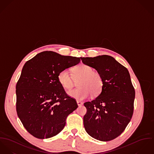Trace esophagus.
Masks as SVG:
<instances>
[{"label": "esophagus", "instance_id": "34e87169", "mask_svg": "<svg viewBox=\"0 0 154 154\" xmlns=\"http://www.w3.org/2000/svg\"><path fill=\"white\" fill-rule=\"evenodd\" d=\"M77 104L79 105V106H82V105H83V102H80V101H77Z\"/></svg>", "mask_w": 154, "mask_h": 154}]
</instances>
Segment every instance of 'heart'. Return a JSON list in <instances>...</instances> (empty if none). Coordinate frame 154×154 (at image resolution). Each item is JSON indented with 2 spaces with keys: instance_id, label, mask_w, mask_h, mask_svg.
<instances>
[{
  "instance_id": "obj_1",
  "label": "heart",
  "mask_w": 154,
  "mask_h": 154,
  "mask_svg": "<svg viewBox=\"0 0 154 154\" xmlns=\"http://www.w3.org/2000/svg\"><path fill=\"white\" fill-rule=\"evenodd\" d=\"M58 79L63 87L70 90L79 80V88L69 91V96L77 100H83L91 94L93 97L99 95L102 91L104 80L102 74L94 71L91 67L86 64H80L72 69V76L69 69H65L60 72Z\"/></svg>"
}]
</instances>
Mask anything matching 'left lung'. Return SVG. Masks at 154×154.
I'll return each mask as SVG.
<instances>
[{"label": "left lung", "instance_id": "8db88e82", "mask_svg": "<svg viewBox=\"0 0 154 154\" xmlns=\"http://www.w3.org/2000/svg\"><path fill=\"white\" fill-rule=\"evenodd\" d=\"M81 60L100 72L104 80L101 93L84 103L87 109L83 118L85 131L101 141L113 140L125 131L134 113L135 91L129 72L109 55Z\"/></svg>", "mask_w": 154, "mask_h": 154}]
</instances>
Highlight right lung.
I'll return each mask as SVG.
<instances>
[{"mask_svg":"<svg viewBox=\"0 0 154 154\" xmlns=\"http://www.w3.org/2000/svg\"><path fill=\"white\" fill-rule=\"evenodd\" d=\"M81 58L52 51L38 54L23 67L16 85L17 115L26 130L38 139L54 137L77 107L60 83L58 75L75 66Z\"/></svg>","mask_w":154,"mask_h":154,"instance_id":"1","label":"right lung"}]
</instances>
